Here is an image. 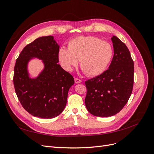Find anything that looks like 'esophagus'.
Instances as JSON below:
<instances>
[{
	"label": "esophagus",
	"instance_id": "esophagus-1",
	"mask_svg": "<svg viewBox=\"0 0 154 154\" xmlns=\"http://www.w3.org/2000/svg\"><path fill=\"white\" fill-rule=\"evenodd\" d=\"M74 82L75 83H82V80L78 78H74Z\"/></svg>",
	"mask_w": 154,
	"mask_h": 154
}]
</instances>
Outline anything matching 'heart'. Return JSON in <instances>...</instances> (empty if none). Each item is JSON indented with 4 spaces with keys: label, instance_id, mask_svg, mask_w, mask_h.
<instances>
[{
    "label": "heart",
    "instance_id": "1",
    "mask_svg": "<svg viewBox=\"0 0 154 154\" xmlns=\"http://www.w3.org/2000/svg\"><path fill=\"white\" fill-rule=\"evenodd\" d=\"M112 55L113 49L109 43L95 36H80L69 41L68 49H60L58 58L67 71H72L80 60L83 72L95 76L105 71Z\"/></svg>",
    "mask_w": 154,
    "mask_h": 154
}]
</instances>
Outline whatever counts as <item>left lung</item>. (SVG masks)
I'll list each match as a JSON object with an SVG mask.
<instances>
[{
  "instance_id": "1",
  "label": "left lung",
  "mask_w": 154,
  "mask_h": 154,
  "mask_svg": "<svg viewBox=\"0 0 154 154\" xmlns=\"http://www.w3.org/2000/svg\"><path fill=\"white\" fill-rule=\"evenodd\" d=\"M114 56L109 69L100 75L85 82L86 108L98 117H110L122 110L132 94L134 61L130 53L117 36L111 38Z\"/></svg>"
}]
</instances>
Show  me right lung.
<instances>
[{
  "label": "right lung",
  "instance_id": "add662e5",
  "mask_svg": "<svg viewBox=\"0 0 154 154\" xmlns=\"http://www.w3.org/2000/svg\"><path fill=\"white\" fill-rule=\"evenodd\" d=\"M60 46L53 36H42L27 45L16 60L13 83L24 109L32 116L44 119L57 117L64 110L69 88L74 83L72 75L58 63ZM41 59L44 69L35 78L28 71V63Z\"/></svg>",
  "mask_w": 154,
  "mask_h": 154
}]
</instances>
